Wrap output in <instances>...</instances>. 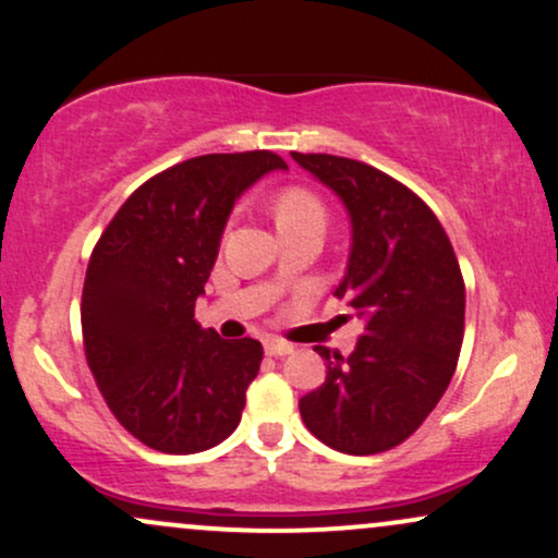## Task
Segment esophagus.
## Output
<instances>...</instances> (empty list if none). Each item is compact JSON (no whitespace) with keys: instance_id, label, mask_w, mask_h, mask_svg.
Wrapping results in <instances>:
<instances>
[{"instance_id":"esophagus-1","label":"esophagus","mask_w":558,"mask_h":558,"mask_svg":"<svg viewBox=\"0 0 558 558\" xmlns=\"http://www.w3.org/2000/svg\"><path fill=\"white\" fill-rule=\"evenodd\" d=\"M291 351H293V343L275 341V338H267L265 341V354H270V356H288Z\"/></svg>"}]
</instances>
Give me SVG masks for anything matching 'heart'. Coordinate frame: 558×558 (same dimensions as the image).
Wrapping results in <instances>:
<instances>
[{
  "instance_id": "1",
  "label": "heart",
  "mask_w": 558,
  "mask_h": 558,
  "mask_svg": "<svg viewBox=\"0 0 558 558\" xmlns=\"http://www.w3.org/2000/svg\"><path fill=\"white\" fill-rule=\"evenodd\" d=\"M275 222L278 228H296V226H325V204L315 191L304 189V185H286L272 204Z\"/></svg>"
}]
</instances>
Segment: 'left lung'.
Masks as SVG:
<instances>
[{
    "instance_id": "obj_1",
    "label": "left lung",
    "mask_w": 558,
    "mask_h": 558,
    "mask_svg": "<svg viewBox=\"0 0 558 558\" xmlns=\"http://www.w3.org/2000/svg\"><path fill=\"white\" fill-rule=\"evenodd\" d=\"M351 217L336 296L364 330L349 356L317 345L328 377L299 401L304 425L336 451L369 457L403 444L446 393L464 338V278L433 209L373 165L299 155Z\"/></svg>"
}]
</instances>
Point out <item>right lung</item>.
Returning <instances> with one entry per match:
<instances>
[{"label":"right lung","instance_id":"obj_1","mask_svg":"<svg viewBox=\"0 0 558 558\" xmlns=\"http://www.w3.org/2000/svg\"><path fill=\"white\" fill-rule=\"evenodd\" d=\"M272 151L204 155L157 172L125 198L88 259L83 349L114 420L162 453L207 451L239 427L262 343L222 341L194 319L235 198Z\"/></svg>","mask_w":558,"mask_h":558}]
</instances>
